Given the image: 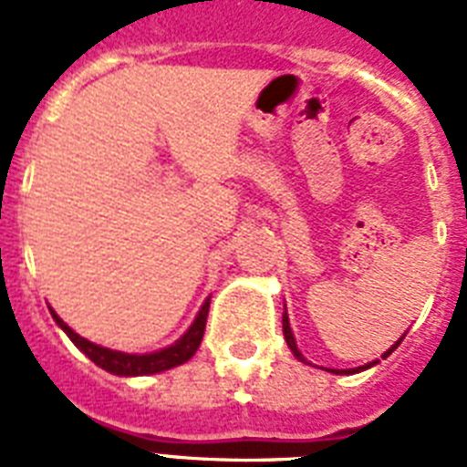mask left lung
Instances as JSON below:
<instances>
[{
	"instance_id": "obj_1",
	"label": "left lung",
	"mask_w": 467,
	"mask_h": 467,
	"mask_svg": "<svg viewBox=\"0 0 467 467\" xmlns=\"http://www.w3.org/2000/svg\"><path fill=\"white\" fill-rule=\"evenodd\" d=\"M284 337H285V344H288V348H291L293 351V356H296V358H300V361H306V358H303V354H300L298 351V344H296V337H293V332H291V322H288V315H285L284 312ZM402 341V339H400ZM400 341L398 344H395V347H390L388 348V351H385L383 354V358L385 356H390L392 351H395V348L400 347ZM378 361H373V363H366V366H361V368H354V370H366V368H370V366H376ZM332 373H339V370H332ZM344 373H351V370H344Z\"/></svg>"
}]
</instances>
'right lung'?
I'll use <instances>...</instances> for the list:
<instances>
[{
    "mask_svg": "<svg viewBox=\"0 0 467 467\" xmlns=\"http://www.w3.org/2000/svg\"><path fill=\"white\" fill-rule=\"evenodd\" d=\"M208 307H211V303L205 300L203 307L198 310L196 319H193V325L186 329V334H183L182 339L174 341L171 347L160 348L155 354H123V351H113V348L99 347L94 341L79 337L75 329H69V327L55 315V310L50 312H53L55 322L62 327V332L67 334L69 339L75 341V347L89 356L99 368L109 370L113 376H150V373H161V370L182 366V363H186L191 356L196 354L198 347H201V339H203Z\"/></svg>",
    "mask_w": 467,
    "mask_h": 467,
    "instance_id": "right-lung-1",
    "label": "right lung"
}]
</instances>
